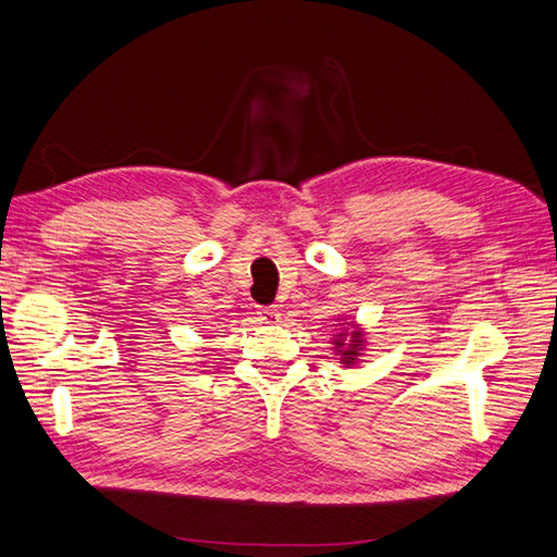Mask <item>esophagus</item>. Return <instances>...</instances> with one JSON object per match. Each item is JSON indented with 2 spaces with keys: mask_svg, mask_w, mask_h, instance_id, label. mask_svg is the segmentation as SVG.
<instances>
[{
  "mask_svg": "<svg viewBox=\"0 0 557 557\" xmlns=\"http://www.w3.org/2000/svg\"><path fill=\"white\" fill-rule=\"evenodd\" d=\"M257 319L262 321V324H276V321L281 319V312L276 310V307H259Z\"/></svg>",
  "mask_w": 557,
  "mask_h": 557,
  "instance_id": "1",
  "label": "esophagus"
}]
</instances>
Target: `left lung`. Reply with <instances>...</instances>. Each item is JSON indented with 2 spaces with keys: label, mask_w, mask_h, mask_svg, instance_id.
<instances>
[{
  "label": "left lung",
  "mask_w": 557,
  "mask_h": 557,
  "mask_svg": "<svg viewBox=\"0 0 557 557\" xmlns=\"http://www.w3.org/2000/svg\"><path fill=\"white\" fill-rule=\"evenodd\" d=\"M350 326H355V324H350ZM336 352L341 355V362L343 364H355L357 362V357L362 355V345H364V333L360 331V329H352L350 331V336L348 333H338L336 336Z\"/></svg>",
  "instance_id": "left-lung-1"
}]
</instances>
